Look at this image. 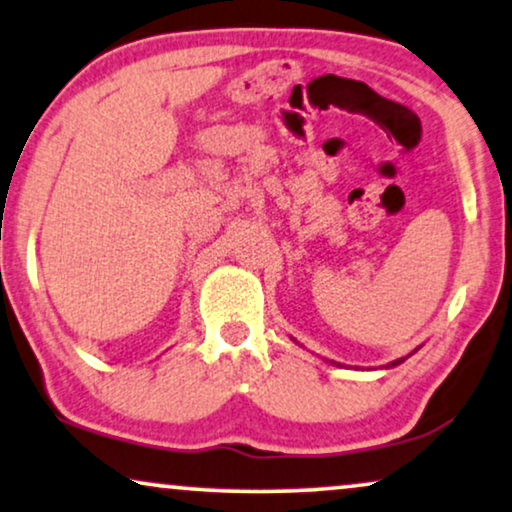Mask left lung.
I'll list each match as a JSON object with an SVG mask.
<instances>
[{
    "label": "left lung",
    "mask_w": 512,
    "mask_h": 512,
    "mask_svg": "<svg viewBox=\"0 0 512 512\" xmlns=\"http://www.w3.org/2000/svg\"><path fill=\"white\" fill-rule=\"evenodd\" d=\"M406 358H408V356H406ZM406 358H396V361H391V363L387 365V368H396V365H401L403 361H406ZM330 363H332V361H330Z\"/></svg>",
    "instance_id": "8db88e82"
}]
</instances>
